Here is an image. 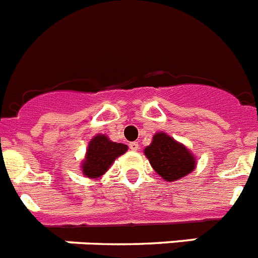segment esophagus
I'll use <instances>...</instances> for the list:
<instances>
[{"instance_id":"esophagus-1","label":"esophagus","mask_w":258,"mask_h":258,"mask_svg":"<svg viewBox=\"0 0 258 258\" xmlns=\"http://www.w3.org/2000/svg\"><path fill=\"white\" fill-rule=\"evenodd\" d=\"M128 147H130V149H131V151H134V152H136L139 149V144L136 142H132V143H130L128 144Z\"/></svg>"}]
</instances>
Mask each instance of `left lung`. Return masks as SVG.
I'll use <instances>...</instances> for the list:
<instances>
[{"label": "left lung", "mask_w": 258, "mask_h": 258, "mask_svg": "<svg viewBox=\"0 0 258 258\" xmlns=\"http://www.w3.org/2000/svg\"><path fill=\"white\" fill-rule=\"evenodd\" d=\"M144 154L154 171L166 182H175L191 174L197 165L194 153L165 132L154 134Z\"/></svg>", "instance_id": "obj_1"}]
</instances>
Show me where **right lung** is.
I'll list each match as a JSON object with an SVG mask.
<instances>
[{
	"instance_id": "right-lung-1",
	"label": "right lung",
	"mask_w": 258,
	"mask_h": 258,
	"mask_svg": "<svg viewBox=\"0 0 258 258\" xmlns=\"http://www.w3.org/2000/svg\"><path fill=\"white\" fill-rule=\"evenodd\" d=\"M128 147L122 143H114L106 135L98 134L91 139L86 156L80 167L83 175L91 179H98L104 175L119 156L124 154Z\"/></svg>"
}]
</instances>
